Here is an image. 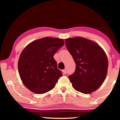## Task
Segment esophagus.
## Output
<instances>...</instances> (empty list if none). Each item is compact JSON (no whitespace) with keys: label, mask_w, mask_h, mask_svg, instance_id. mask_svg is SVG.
Returning a JSON list of instances; mask_svg holds the SVG:
<instances>
[{"label":"esophagus","mask_w":120,"mask_h":120,"mask_svg":"<svg viewBox=\"0 0 120 120\" xmlns=\"http://www.w3.org/2000/svg\"><path fill=\"white\" fill-rule=\"evenodd\" d=\"M63 73H64V74H66V73H67V71H66L65 69L63 70Z\"/></svg>","instance_id":"1"}]
</instances>
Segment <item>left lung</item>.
<instances>
[{"label": "left lung", "mask_w": 120, "mask_h": 120, "mask_svg": "<svg viewBox=\"0 0 120 120\" xmlns=\"http://www.w3.org/2000/svg\"><path fill=\"white\" fill-rule=\"evenodd\" d=\"M67 49L76 64L74 73L68 78L75 90L88 94L102 85L107 74L108 61L98 44L82 37L65 39Z\"/></svg>", "instance_id": "8db88e82"}]
</instances>
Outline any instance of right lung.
<instances>
[{"label":"right lung","instance_id":"obj_1","mask_svg":"<svg viewBox=\"0 0 120 120\" xmlns=\"http://www.w3.org/2000/svg\"><path fill=\"white\" fill-rule=\"evenodd\" d=\"M64 45L63 39L45 37L31 42L23 49L18 62L21 79L33 93L51 90L63 75L53 55Z\"/></svg>","mask_w":120,"mask_h":120}]
</instances>
